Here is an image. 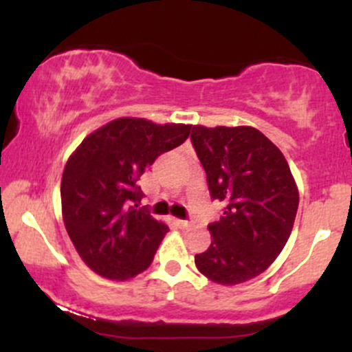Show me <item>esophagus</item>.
I'll list each match as a JSON object with an SVG mask.
<instances>
[{
	"label": "esophagus",
	"instance_id": "obj_1",
	"mask_svg": "<svg viewBox=\"0 0 352 352\" xmlns=\"http://www.w3.org/2000/svg\"><path fill=\"white\" fill-rule=\"evenodd\" d=\"M177 223H179L180 228H188L190 225H192V223H190V221H187V220H177Z\"/></svg>",
	"mask_w": 352,
	"mask_h": 352
}]
</instances>
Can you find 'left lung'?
<instances>
[{
	"mask_svg": "<svg viewBox=\"0 0 352 352\" xmlns=\"http://www.w3.org/2000/svg\"><path fill=\"white\" fill-rule=\"evenodd\" d=\"M192 144L212 199L225 207L195 265L213 283L240 285L263 273L285 248L300 204L298 185L280 148L250 125H193Z\"/></svg>",
	"mask_w": 352,
	"mask_h": 352,
	"instance_id": "8db88e82",
	"label": "left lung"
}]
</instances>
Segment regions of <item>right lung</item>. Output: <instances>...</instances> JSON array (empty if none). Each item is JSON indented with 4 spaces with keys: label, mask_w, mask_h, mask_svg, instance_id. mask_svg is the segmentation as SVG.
Here are the masks:
<instances>
[{
    "label": "right lung",
    "mask_w": 352,
    "mask_h": 352,
    "mask_svg": "<svg viewBox=\"0 0 352 352\" xmlns=\"http://www.w3.org/2000/svg\"><path fill=\"white\" fill-rule=\"evenodd\" d=\"M190 129L120 117L91 132L67 159L63 220L80 260L99 276L125 281L151 266L168 227L133 207L144 197L137 180L160 153L184 144Z\"/></svg>",
    "instance_id": "add662e5"
}]
</instances>
